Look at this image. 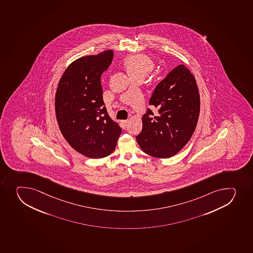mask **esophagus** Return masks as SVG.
<instances>
[{
    "label": "esophagus",
    "instance_id": "1",
    "mask_svg": "<svg viewBox=\"0 0 253 253\" xmlns=\"http://www.w3.org/2000/svg\"><path fill=\"white\" fill-rule=\"evenodd\" d=\"M128 120H122V121H121V124H122L123 128H127V126H128Z\"/></svg>",
    "mask_w": 253,
    "mask_h": 253
}]
</instances>
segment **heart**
I'll return each instance as SVG.
<instances>
[{"instance_id":"1","label":"heart","mask_w":253,"mask_h":253,"mask_svg":"<svg viewBox=\"0 0 253 253\" xmlns=\"http://www.w3.org/2000/svg\"><path fill=\"white\" fill-rule=\"evenodd\" d=\"M124 64L131 77L146 76L154 68L153 60L144 54L128 56L125 58Z\"/></svg>"}]
</instances>
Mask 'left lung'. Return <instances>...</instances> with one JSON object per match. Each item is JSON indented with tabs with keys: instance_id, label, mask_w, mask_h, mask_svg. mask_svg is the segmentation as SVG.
I'll list each match as a JSON object with an SVG mask.
<instances>
[{
	"instance_id": "left-lung-1",
	"label": "left lung",
	"mask_w": 253,
	"mask_h": 253,
	"mask_svg": "<svg viewBox=\"0 0 253 253\" xmlns=\"http://www.w3.org/2000/svg\"><path fill=\"white\" fill-rule=\"evenodd\" d=\"M143 116V129L136 137L141 149L157 158H169L189 142L197 125L200 93L195 77L185 65H179L156 86Z\"/></svg>"
}]
</instances>
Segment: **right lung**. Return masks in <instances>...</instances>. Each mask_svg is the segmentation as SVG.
Instances as JSON below:
<instances>
[{"instance_id":"obj_1","label":"right lung","mask_w":253,"mask_h":253,"mask_svg":"<svg viewBox=\"0 0 253 253\" xmlns=\"http://www.w3.org/2000/svg\"><path fill=\"white\" fill-rule=\"evenodd\" d=\"M113 58L110 49L73 61L56 91V118L61 133L74 150L87 158L110 155L122 132L108 115L100 83Z\"/></svg>"}]
</instances>
